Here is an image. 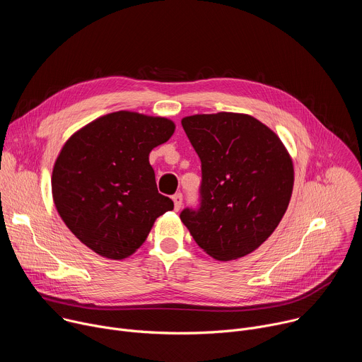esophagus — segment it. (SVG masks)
Segmentation results:
<instances>
[{
    "label": "esophagus",
    "mask_w": 362,
    "mask_h": 362,
    "mask_svg": "<svg viewBox=\"0 0 362 362\" xmlns=\"http://www.w3.org/2000/svg\"><path fill=\"white\" fill-rule=\"evenodd\" d=\"M172 199H173V203H175V211H180L182 204H183V196H182V193L173 194Z\"/></svg>",
    "instance_id": "1"
}]
</instances>
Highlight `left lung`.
I'll return each instance as SVG.
<instances>
[{
  "label": "left lung",
  "instance_id": "left-lung-1",
  "mask_svg": "<svg viewBox=\"0 0 362 362\" xmlns=\"http://www.w3.org/2000/svg\"><path fill=\"white\" fill-rule=\"evenodd\" d=\"M182 126L202 163L197 208L180 219L194 242L218 261L259 247L285 215L293 166L281 139L247 115L185 117Z\"/></svg>",
  "mask_w": 362,
  "mask_h": 362
}]
</instances>
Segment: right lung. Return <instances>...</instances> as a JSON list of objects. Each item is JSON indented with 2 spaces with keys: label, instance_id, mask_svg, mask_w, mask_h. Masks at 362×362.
<instances>
[{
  "label": "right lung",
  "instance_id": "obj_1",
  "mask_svg": "<svg viewBox=\"0 0 362 362\" xmlns=\"http://www.w3.org/2000/svg\"><path fill=\"white\" fill-rule=\"evenodd\" d=\"M173 132L169 119L116 112L88 123L63 146L51 177L53 199L67 228L95 253L130 256L154 221L173 209L148 163V153Z\"/></svg>",
  "mask_w": 362,
  "mask_h": 362
}]
</instances>
